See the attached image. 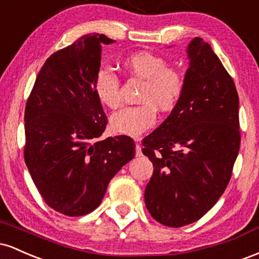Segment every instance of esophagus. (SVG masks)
Masks as SVG:
<instances>
[{
	"label": "esophagus",
	"mask_w": 259,
	"mask_h": 259,
	"mask_svg": "<svg viewBox=\"0 0 259 259\" xmlns=\"http://www.w3.org/2000/svg\"><path fill=\"white\" fill-rule=\"evenodd\" d=\"M140 138H135V141H136V148H135V151H136V156L138 157H141L142 156V148H141V145L139 144V141H140Z\"/></svg>",
	"instance_id": "esophagus-1"
}]
</instances>
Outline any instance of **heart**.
<instances>
[{"mask_svg": "<svg viewBox=\"0 0 259 259\" xmlns=\"http://www.w3.org/2000/svg\"><path fill=\"white\" fill-rule=\"evenodd\" d=\"M168 64L164 57L147 51L132 53L124 58V69L134 78L144 80L138 99L141 103L113 114V132L139 136L156 124L157 109L170 113L177 108L185 92V75L180 69ZM94 90L107 108L117 109L123 103L120 80L108 68H101L96 73Z\"/></svg>", "mask_w": 259, "mask_h": 259, "instance_id": "1", "label": "heart"}]
</instances>
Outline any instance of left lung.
<instances>
[{
    "label": "left lung",
    "mask_w": 259,
    "mask_h": 259,
    "mask_svg": "<svg viewBox=\"0 0 259 259\" xmlns=\"http://www.w3.org/2000/svg\"><path fill=\"white\" fill-rule=\"evenodd\" d=\"M187 53L185 92L177 108L142 140L153 164L145 203L154 221L180 228L201 219L224 194L240 150L239 95L203 38Z\"/></svg>",
    "instance_id": "obj_1"
}]
</instances>
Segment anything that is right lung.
<instances>
[{
  "label": "right lung",
  "instance_id": "add662e5",
  "mask_svg": "<svg viewBox=\"0 0 259 259\" xmlns=\"http://www.w3.org/2000/svg\"><path fill=\"white\" fill-rule=\"evenodd\" d=\"M92 34L58 50L38 72L25 106L24 159L49 207L81 217L100 206L109 181L135 156L129 136L96 141L107 115L94 90L102 44Z\"/></svg>",
  "mask_w": 259,
  "mask_h": 259
}]
</instances>
